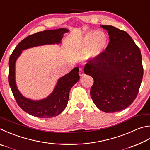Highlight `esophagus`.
<instances>
[{
	"label": "esophagus",
	"instance_id": "34e87169",
	"mask_svg": "<svg viewBox=\"0 0 150 150\" xmlns=\"http://www.w3.org/2000/svg\"><path fill=\"white\" fill-rule=\"evenodd\" d=\"M84 75V73L83 68H80L79 69V75L81 76V77H82V76H83Z\"/></svg>",
	"mask_w": 150,
	"mask_h": 150
}]
</instances>
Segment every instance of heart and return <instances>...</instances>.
I'll return each mask as SVG.
<instances>
[{
  "mask_svg": "<svg viewBox=\"0 0 150 150\" xmlns=\"http://www.w3.org/2000/svg\"><path fill=\"white\" fill-rule=\"evenodd\" d=\"M82 48L88 50L87 55L89 58H95L101 56L107 50L109 45V38L103 32L90 31L84 35L81 42Z\"/></svg>",
  "mask_w": 150,
  "mask_h": 150,
  "instance_id": "heart-1",
  "label": "heart"
}]
</instances>
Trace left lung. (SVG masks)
<instances>
[{"label": "left lung", "instance_id": "obj_1", "mask_svg": "<svg viewBox=\"0 0 150 150\" xmlns=\"http://www.w3.org/2000/svg\"><path fill=\"white\" fill-rule=\"evenodd\" d=\"M102 28L109 34L108 47L101 56L88 61L84 72L94 79L91 96L94 104L103 112L114 113L134 102L144 69L140 48L126 31L111 25Z\"/></svg>", "mask_w": 150, "mask_h": 150}]
</instances>
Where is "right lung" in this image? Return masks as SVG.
Segmentation results:
<instances>
[{
    "instance_id": "obj_1",
    "label": "right lung",
    "mask_w": 150,
    "mask_h": 150,
    "mask_svg": "<svg viewBox=\"0 0 150 150\" xmlns=\"http://www.w3.org/2000/svg\"><path fill=\"white\" fill-rule=\"evenodd\" d=\"M68 30L60 28L46 30L29 35L19 43L11 54L9 59L8 81L12 93L18 105L32 116L39 118H51L60 114L64 110L69 100V91L79 79V67H75L64 77L59 79L55 89L46 99L33 101L21 95L15 82V63L21 50L37 46L59 43L63 34Z\"/></svg>"
}]
</instances>
